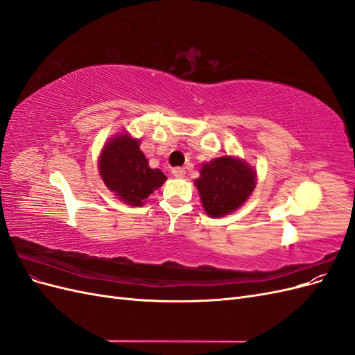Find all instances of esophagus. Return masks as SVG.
<instances>
[{
    "instance_id": "34e87169",
    "label": "esophagus",
    "mask_w": 355,
    "mask_h": 355,
    "mask_svg": "<svg viewBox=\"0 0 355 355\" xmlns=\"http://www.w3.org/2000/svg\"><path fill=\"white\" fill-rule=\"evenodd\" d=\"M185 168L184 167H173L171 168V175H173L175 178H184L185 176Z\"/></svg>"
}]
</instances>
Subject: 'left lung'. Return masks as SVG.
I'll return each instance as SVG.
<instances>
[{"label":"left lung","mask_w":355,"mask_h":355,"mask_svg":"<svg viewBox=\"0 0 355 355\" xmlns=\"http://www.w3.org/2000/svg\"><path fill=\"white\" fill-rule=\"evenodd\" d=\"M196 187L204 210L211 218L225 216L245 202L256 187L254 170L241 159L219 157L204 164Z\"/></svg>","instance_id":"8db88e82"}]
</instances>
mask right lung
<instances>
[{"mask_svg": "<svg viewBox=\"0 0 355 355\" xmlns=\"http://www.w3.org/2000/svg\"><path fill=\"white\" fill-rule=\"evenodd\" d=\"M105 185L118 198L130 206H142L144 200L164 184L166 176L159 168H151L139 141L121 135L105 145L99 159Z\"/></svg>", "mask_w": 355, "mask_h": 355, "instance_id": "obj_1", "label": "right lung"}]
</instances>
